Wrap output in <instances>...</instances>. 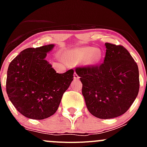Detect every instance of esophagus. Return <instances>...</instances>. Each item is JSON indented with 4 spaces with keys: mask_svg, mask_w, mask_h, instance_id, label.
Returning a JSON list of instances; mask_svg holds the SVG:
<instances>
[{
    "mask_svg": "<svg viewBox=\"0 0 147 147\" xmlns=\"http://www.w3.org/2000/svg\"><path fill=\"white\" fill-rule=\"evenodd\" d=\"M74 79H75V80H79L80 79L79 75H78V74L76 73V72H75V73H74Z\"/></svg>",
    "mask_w": 147,
    "mask_h": 147,
    "instance_id": "esophagus-1",
    "label": "esophagus"
}]
</instances>
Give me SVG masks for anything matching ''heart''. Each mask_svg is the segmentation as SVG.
Segmentation results:
<instances>
[{
  "instance_id": "b5f03b06",
  "label": "heart",
  "mask_w": 147,
  "mask_h": 147,
  "mask_svg": "<svg viewBox=\"0 0 147 147\" xmlns=\"http://www.w3.org/2000/svg\"><path fill=\"white\" fill-rule=\"evenodd\" d=\"M101 51L92 47H78L72 50L69 54L70 60L74 63H79L85 60L87 64L94 65L101 59Z\"/></svg>"
}]
</instances>
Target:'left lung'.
<instances>
[{
  "mask_svg": "<svg viewBox=\"0 0 147 147\" xmlns=\"http://www.w3.org/2000/svg\"><path fill=\"white\" fill-rule=\"evenodd\" d=\"M105 46L104 63L76 67L75 72L89 112L100 119H112L125 113L137 97L139 69L123 46L108 42Z\"/></svg>",
  "mask_w": 147,
  "mask_h": 147,
  "instance_id": "obj_1",
  "label": "left lung"
}]
</instances>
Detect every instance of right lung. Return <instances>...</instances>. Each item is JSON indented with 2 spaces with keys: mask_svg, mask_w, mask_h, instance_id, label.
Masks as SVG:
<instances>
[{
  "mask_svg": "<svg viewBox=\"0 0 147 147\" xmlns=\"http://www.w3.org/2000/svg\"><path fill=\"white\" fill-rule=\"evenodd\" d=\"M54 46L26 49L8 66L7 94L16 109L30 119H44L54 115L73 80V69L57 73L45 59Z\"/></svg>",
  "mask_w": 147,
  "mask_h": 147,
  "instance_id": "1",
  "label": "right lung"
}]
</instances>
